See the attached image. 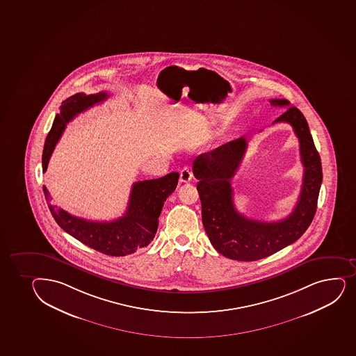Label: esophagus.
<instances>
[{"mask_svg":"<svg viewBox=\"0 0 356 356\" xmlns=\"http://www.w3.org/2000/svg\"><path fill=\"white\" fill-rule=\"evenodd\" d=\"M191 179H193V172L188 167H184L180 172V182L186 184V182L191 181Z\"/></svg>","mask_w":356,"mask_h":356,"instance_id":"1","label":"esophagus"}]
</instances>
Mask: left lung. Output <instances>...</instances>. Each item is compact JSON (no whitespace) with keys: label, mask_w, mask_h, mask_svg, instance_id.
Instances as JSON below:
<instances>
[{"label":"left lung","mask_w":356,"mask_h":356,"mask_svg":"<svg viewBox=\"0 0 356 356\" xmlns=\"http://www.w3.org/2000/svg\"><path fill=\"white\" fill-rule=\"evenodd\" d=\"M273 107L287 108L274 123H289L300 142L302 188L294 211L281 221L262 222L245 218L234 206L232 188L235 172L247 149L243 136L201 154L193 163L199 184L202 222L211 243L223 257L236 261H257L298 241L313 221L322 184L321 159L314 145L302 113L286 99L269 101Z\"/></svg>","instance_id":"obj_1"}]
</instances>
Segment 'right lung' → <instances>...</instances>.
I'll return each mask as SVG.
<instances>
[{"label":"right lung","instance_id":"1","mask_svg":"<svg viewBox=\"0 0 356 356\" xmlns=\"http://www.w3.org/2000/svg\"><path fill=\"white\" fill-rule=\"evenodd\" d=\"M107 99L106 92L90 95L77 92L62 102L61 111L55 116L53 127L47 135L42 154L43 172L47 170L51 153L61 138L65 124L77 114ZM177 181L179 172H172L160 179L135 182L130 191L126 213L122 218L109 222L88 221L76 218L51 204V197L46 186H43V193L50 213L65 233L109 257H126L138 249L145 248L153 241L162 207L167 197L175 191Z\"/></svg>","mask_w":356,"mask_h":356}]
</instances>
